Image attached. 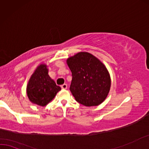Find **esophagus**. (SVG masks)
<instances>
[{"label":"esophagus","mask_w":149,"mask_h":149,"mask_svg":"<svg viewBox=\"0 0 149 149\" xmlns=\"http://www.w3.org/2000/svg\"><path fill=\"white\" fill-rule=\"evenodd\" d=\"M61 88L62 89H67V84H64L63 85H61Z\"/></svg>","instance_id":"obj_1"}]
</instances>
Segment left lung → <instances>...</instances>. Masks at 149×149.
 Segmentation results:
<instances>
[{
  "label": "left lung",
  "mask_w": 149,
  "mask_h": 149,
  "mask_svg": "<svg viewBox=\"0 0 149 149\" xmlns=\"http://www.w3.org/2000/svg\"><path fill=\"white\" fill-rule=\"evenodd\" d=\"M67 63L72 74L70 91L85 106H96L108 96L110 76L105 65L93 54L82 52L69 57Z\"/></svg>",
  "instance_id": "obj_1"
}]
</instances>
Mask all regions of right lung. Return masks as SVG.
Instances as JSON below:
<instances>
[{
    "label": "right lung",
    "mask_w": 149,
    "mask_h": 149,
    "mask_svg": "<svg viewBox=\"0 0 149 149\" xmlns=\"http://www.w3.org/2000/svg\"><path fill=\"white\" fill-rule=\"evenodd\" d=\"M61 89L49 76L47 65L41 64L37 67L30 78L26 93L32 103L45 106L54 98Z\"/></svg>",
    "instance_id": "add662e5"
}]
</instances>
